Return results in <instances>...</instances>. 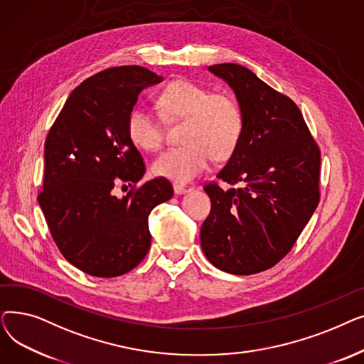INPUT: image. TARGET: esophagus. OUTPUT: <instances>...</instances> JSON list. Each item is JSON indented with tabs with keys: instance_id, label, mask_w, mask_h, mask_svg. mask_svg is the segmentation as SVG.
Masks as SVG:
<instances>
[{
	"instance_id": "1",
	"label": "esophagus",
	"mask_w": 364,
	"mask_h": 364,
	"mask_svg": "<svg viewBox=\"0 0 364 364\" xmlns=\"http://www.w3.org/2000/svg\"><path fill=\"white\" fill-rule=\"evenodd\" d=\"M188 192H192V188H190V187H186V186L178 184V183L174 184V193L176 195H184V193H188Z\"/></svg>"
}]
</instances>
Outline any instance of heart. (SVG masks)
I'll list each match as a JSON object with an SVG mask.
<instances>
[{
	"instance_id": "b5f03b06",
	"label": "heart",
	"mask_w": 364,
	"mask_h": 364,
	"mask_svg": "<svg viewBox=\"0 0 364 364\" xmlns=\"http://www.w3.org/2000/svg\"><path fill=\"white\" fill-rule=\"evenodd\" d=\"M165 117L184 121L183 146L164 151L153 162V172L177 183H188L215 159H227L236 150L243 132V114L237 100L225 92H209L186 80L172 81L158 95ZM128 136L144 150H156L164 140L159 119L146 107L132 109L128 117Z\"/></svg>"
}]
</instances>
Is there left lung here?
<instances>
[{
  "label": "left lung",
  "mask_w": 364,
  "mask_h": 364,
  "mask_svg": "<svg viewBox=\"0 0 364 364\" xmlns=\"http://www.w3.org/2000/svg\"><path fill=\"white\" fill-rule=\"evenodd\" d=\"M208 70L230 87L243 114L240 141L217 178L240 188L203 187L211 213L200 228L205 257L237 276L264 272L288 254L318 205L320 150L298 106L245 66Z\"/></svg>",
  "instance_id": "obj_1"
}]
</instances>
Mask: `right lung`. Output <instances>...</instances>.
<instances>
[{
  "instance_id": "1",
  "label": "right lung",
  "mask_w": 364,
  "mask_h": 364,
  "mask_svg": "<svg viewBox=\"0 0 364 364\" xmlns=\"http://www.w3.org/2000/svg\"><path fill=\"white\" fill-rule=\"evenodd\" d=\"M162 80L141 66L95 73L70 92L47 136L38 203L62 255L90 276L117 277L137 267L151 242V209L174 195L165 178L121 199L112 193L118 180L131 186L144 176L127 124L139 94Z\"/></svg>"
}]
</instances>
